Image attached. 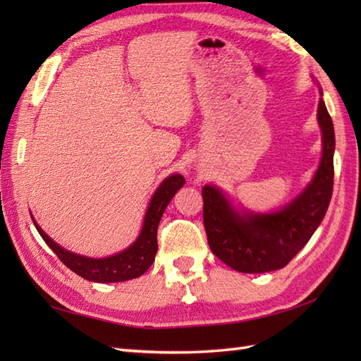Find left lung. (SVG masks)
Returning <instances> with one entry per match:
<instances>
[{
  "label": "left lung",
  "instance_id": "obj_1",
  "mask_svg": "<svg viewBox=\"0 0 361 361\" xmlns=\"http://www.w3.org/2000/svg\"><path fill=\"white\" fill-rule=\"evenodd\" d=\"M323 157L312 181L293 202L270 214L237 212L216 186H204L203 224L211 251L240 273L286 267L323 221L334 190L335 133L323 99L318 104Z\"/></svg>",
  "mask_w": 361,
  "mask_h": 361
}]
</instances>
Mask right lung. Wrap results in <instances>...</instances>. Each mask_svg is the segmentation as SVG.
<instances>
[{
	"label": "right lung",
	"mask_w": 361,
	"mask_h": 361,
	"mask_svg": "<svg viewBox=\"0 0 361 361\" xmlns=\"http://www.w3.org/2000/svg\"><path fill=\"white\" fill-rule=\"evenodd\" d=\"M183 185H185V178H183L181 175L175 173L167 176L152 197L147 212H145L144 217V225L140 235H137V239L130 245L127 250L110 257L93 259L75 255V252L59 247V245L37 225L35 220L32 221L38 234L43 237L46 245L56 252L57 257L62 260L71 271L79 274L80 278L101 283L124 282L140 278V276L147 271L149 267L153 264L158 250L157 231L159 220L163 217V212L167 208L169 202L172 200L176 190L181 189Z\"/></svg>",
	"instance_id": "right-lung-1"
}]
</instances>
